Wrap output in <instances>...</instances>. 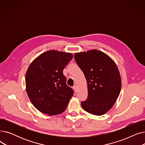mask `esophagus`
I'll list each match as a JSON object with an SVG mask.
<instances>
[{"mask_svg": "<svg viewBox=\"0 0 145 145\" xmlns=\"http://www.w3.org/2000/svg\"><path fill=\"white\" fill-rule=\"evenodd\" d=\"M73 89H74V90L75 91V92H77V90H78V87H77V86L74 85V86L73 87Z\"/></svg>", "mask_w": 145, "mask_h": 145, "instance_id": "1", "label": "esophagus"}]
</instances>
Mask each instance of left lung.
Listing matches in <instances>:
<instances>
[{"label":"left lung","instance_id":"obj_1","mask_svg":"<svg viewBox=\"0 0 145 145\" xmlns=\"http://www.w3.org/2000/svg\"><path fill=\"white\" fill-rule=\"evenodd\" d=\"M74 59L84 73L88 96L81 102L86 112L101 116L115 105L121 90V78L114 60L96 49L76 53Z\"/></svg>","mask_w":145,"mask_h":145}]
</instances>
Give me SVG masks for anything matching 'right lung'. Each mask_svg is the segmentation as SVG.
Here are the masks:
<instances>
[{"mask_svg": "<svg viewBox=\"0 0 145 145\" xmlns=\"http://www.w3.org/2000/svg\"><path fill=\"white\" fill-rule=\"evenodd\" d=\"M73 58L71 53L49 50L35 59L26 73V89L30 102L49 116L63 113L73 95L66 85L63 70Z\"/></svg>", "mask_w": 145, "mask_h": 145, "instance_id": "1", "label": "right lung"}]
</instances>
